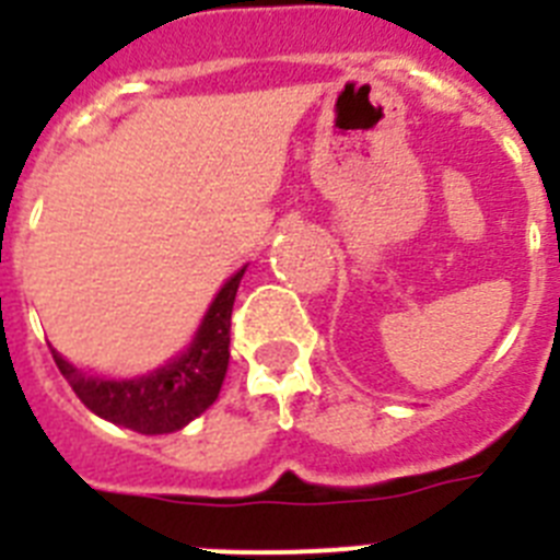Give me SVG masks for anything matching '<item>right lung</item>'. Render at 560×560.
Returning <instances> with one entry per match:
<instances>
[{"mask_svg":"<svg viewBox=\"0 0 560 560\" xmlns=\"http://www.w3.org/2000/svg\"><path fill=\"white\" fill-rule=\"evenodd\" d=\"M246 266L230 277L205 314L190 348L137 378H103L72 368L52 350L58 370L78 398L103 420L140 434H167L187 427L215 404L230 368V319Z\"/></svg>","mask_w":560,"mask_h":560,"instance_id":"right-lung-1","label":"right lung"}]
</instances>
